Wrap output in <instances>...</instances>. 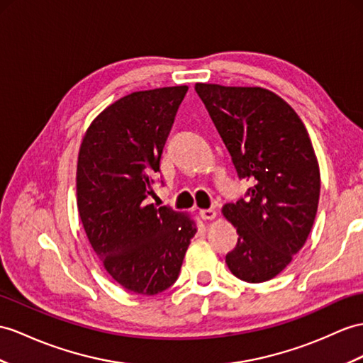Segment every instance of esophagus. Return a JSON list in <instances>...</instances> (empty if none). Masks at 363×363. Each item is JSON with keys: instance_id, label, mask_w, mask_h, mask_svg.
Segmentation results:
<instances>
[{"instance_id": "obj_1", "label": "esophagus", "mask_w": 363, "mask_h": 363, "mask_svg": "<svg viewBox=\"0 0 363 363\" xmlns=\"http://www.w3.org/2000/svg\"><path fill=\"white\" fill-rule=\"evenodd\" d=\"M216 216H217V212H216V209H212V208L200 211V217L203 220H212V218H216Z\"/></svg>"}]
</instances>
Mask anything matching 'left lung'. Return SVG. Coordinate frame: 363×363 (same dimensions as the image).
<instances>
[{
    "label": "left lung",
    "instance_id": "1",
    "mask_svg": "<svg viewBox=\"0 0 363 363\" xmlns=\"http://www.w3.org/2000/svg\"><path fill=\"white\" fill-rule=\"evenodd\" d=\"M196 92L238 179L251 182L245 197L223 208L238 234L226 264L237 279L267 281L288 267L311 233L320 196L313 143L294 109L271 91L197 83Z\"/></svg>",
    "mask_w": 363,
    "mask_h": 363
}]
</instances>
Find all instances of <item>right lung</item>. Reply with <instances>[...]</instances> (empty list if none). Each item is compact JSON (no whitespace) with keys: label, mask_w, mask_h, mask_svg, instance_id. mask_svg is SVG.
<instances>
[{"label":"right lung","mask_w":363,"mask_h":363,"mask_svg":"<svg viewBox=\"0 0 363 363\" xmlns=\"http://www.w3.org/2000/svg\"><path fill=\"white\" fill-rule=\"evenodd\" d=\"M186 92L174 86L123 96L94 120L79 147L77 199L86 235L109 276L135 294L172 286L197 233L182 212L147 205Z\"/></svg>","instance_id":"obj_1"}]
</instances>
